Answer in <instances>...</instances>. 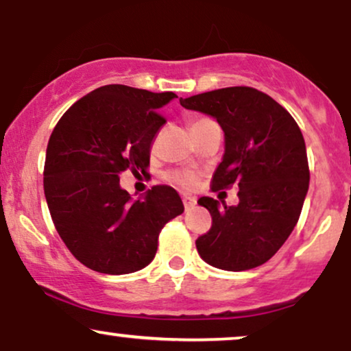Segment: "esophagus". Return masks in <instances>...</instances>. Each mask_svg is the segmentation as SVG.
Listing matches in <instances>:
<instances>
[{"label": "esophagus", "mask_w": 351, "mask_h": 351, "mask_svg": "<svg viewBox=\"0 0 351 351\" xmlns=\"http://www.w3.org/2000/svg\"><path fill=\"white\" fill-rule=\"evenodd\" d=\"M183 204L186 209H191L196 204V198H193V196H183Z\"/></svg>", "instance_id": "1"}]
</instances>
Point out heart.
<instances>
[{"label": "heart", "mask_w": 351, "mask_h": 351, "mask_svg": "<svg viewBox=\"0 0 351 351\" xmlns=\"http://www.w3.org/2000/svg\"><path fill=\"white\" fill-rule=\"evenodd\" d=\"M203 122H206V119L196 120V122H193V125H198V123H203ZM193 125H191V127H193ZM171 178H173V181H176V183L181 184V186L191 188L193 184H195V181H196V175L193 171H178V173H173Z\"/></svg>", "instance_id": "1"}]
</instances>
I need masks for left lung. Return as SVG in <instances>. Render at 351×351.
Returning a JSON list of instances; mask_svg holds the SVG:
<instances>
[{"label": "left lung", "mask_w": 351, "mask_h": 351, "mask_svg": "<svg viewBox=\"0 0 351 351\" xmlns=\"http://www.w3.org/2000/svg\"><path fill=\"white\" fill-rule=\"evenodd\" d=\"M206 114L224 132L223 162L213 189L236 184L239 203L199 198L213 226L198 237L204 263L223 271H247L267 263L299 221L308 191V162L299 125L280 104L252 87H226L180 99Z\"/></svg>", "instance_id": "1"}]
</instances>
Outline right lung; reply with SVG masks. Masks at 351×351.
<instances>
[{"label":"right lung","mask_w":351,"mask_h":351,"mask_svg":"<svg viewBox=\"0 0 351 351\" xmlns=\"http://www.w3.org/2000/svg\"><path fill=\"white\" fill-rule=\"evenodd\" d=\"M173 99V92L110 84L79 99L52 130L44 165L47 208L60 239L92 271L122 276L147 267L160 229L184 211L171 186L134 199L119 176L148 167L165 123L158 110Z\"/></svg>","instance_id":"1"}]
</instances>
